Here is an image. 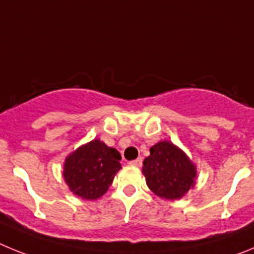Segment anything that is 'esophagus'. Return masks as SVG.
I'll list each match as a JSON object with an SVG mask.
<instances>
[{"label":"esophagus","mask_w":254,"mask_h":254,"mask_svg":"<svg viewBox=\"0 0 254 254\" xmlns=\"http://www.w3.org/2000/svg\"><path fill=\"white\" fill-rule=\"evenodd\" d=\"M129 165H132V167H136V168H140L141 165H142V159L138 158V159H136V160L129 161Z\"/></svg>","instance_id":"obj_1"}]
</instances>
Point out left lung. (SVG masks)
Returning <instances> with one entry per match:
<instances>
[{
    "label": "left lung",
    "mask_w": 254,
    "mask_h": 254,
    "mask_svg": "<svg viewBox=\"0 0 254 254\" xmlns=\"http://www.w3.org/2000/svg\"><path fill=\"white\" fill-rule=\"evenodd\" d=\"M142 174L156 196L176 201L194 187L197 169L183 150L170 141H159L143 160Z\"/></svg>",
    "instance_id": "left-lung-1"
}]
</instances>
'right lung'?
I'll return each mask as SVG.
<instances>
[{"instance_id": "obj_1", "label": "right lung", "mask_w": 254, "mask_h": 254, "mask_svg": "<svg viewBox=\"0 0 254 254\" xmlns=\"http://www.w3.org/2000/svg\"><path fill=\"white\" fill-rule=\"evenodd\" d=\"M121 154L99 138L81 145L64 159V179L73 194L98 199L107 193L121 167Z\"/></svg>"}]
</instances>
